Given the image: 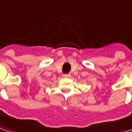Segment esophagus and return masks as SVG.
Instances as JSON below:
<instances>
[{
	"label": "esophagus",
	"instance_id": "34e87169",
	"mask_svg": "<svg viewBox=\"0 0 132 132\" xmlns=\"http://www.w3.org/2000/svg\"><path fill=\"white\" fill-rule=\"evenodd\" d=\"M71 74H64V75H63V77H66V78H69V77H71Z\"/></svg>",
	"mask_w": 132,
	"mask_h": 132
}]
</instances>
